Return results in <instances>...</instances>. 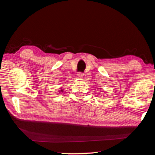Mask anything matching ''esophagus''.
Segmentation results:
<instances>
[{
    "label": "esophagus",
    "instance_id": "1",
    "mask_svg": "<svg viewBox=\"0 0 155 155\" xmlns=\"http://www.w3.org/2000/svg\"><path fill=\"white\" fill-rule=\"evenodd\" d=\"M77 75H78V77H79V78H83V76H84L83 73H82V72H78V74H77Z\"/></svg>",
    "mask_w": 155,
    "mask_h": 155
}]
</instances>
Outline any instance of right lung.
Listing matches in <instances>:
<instances>
[{
	"instance_id": "obj_1",
	"label": "right lung",
	"mask_w": 155,
	"mask_h": 155,
	"mask_svg": "<svg viewBox=\"0 0 155 155\" xmlns=\"http://www.w3.org/2000/svg\"><path fill=\"white\" fill-rule=\"evenodd\" d=\"M60 90H60V91H60V92H63V91H64V90H63L62 89H60Z\"/></svg>"
}]
</instances>
